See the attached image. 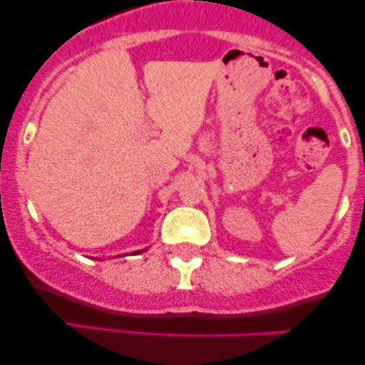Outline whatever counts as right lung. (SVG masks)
Wrapping results in <instances>:
<instances>
[{
    "label": "right lung",
    "mask_w": 365,
    "mask_h": 365,
    "mask_svg": "<svg viewBox=\"0 0 365 365\" xmlns=\"http://www.w3.org/2000/svg\"><path fill=\"white\" fill-rule=\"evenodd\" d=\"M135 254H139V250H137V252H135Z\"/></svg>",
    "instance_id": "right-lung-1"
}]
</instances>
